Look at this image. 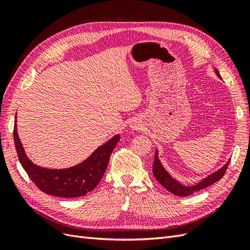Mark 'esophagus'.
Segmentation results:
<instances>
[{
    "label": "esophagus",
    "mask_w": 250,
    "mask_h": 250,
    "mask_svg": "<svg viewBox=\"0 0 250 250\" xmlns=\"http://www.w3.org/2000/svg\"><path fill=\"white\" fill-rule=\"evenodd\" d=\"M131 127L133 128L134 130H135V129H139V125H138V124H133Z\"/></svg>",
    "instance_id": "obj_1"
}]
</instances>
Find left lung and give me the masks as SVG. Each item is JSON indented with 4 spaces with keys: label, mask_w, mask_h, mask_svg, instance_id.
I'll return each instance as SVG.
<instances>
[{
    "label": "left lung",
    "mask_w": 250,
    "mask_h": 250,
    "mask_svg": "<svg viewBox=\"0 0 250 250\" xmlns=\"http://www.w3.org/2000/svg\"><path fill=\"white\" fill-rule=\"evenodd\" d=\"M215 73L218 76V78L221 79L220 74H219L217 69H215ZM229 162H230V160H229V162L226 163L223 167H221L216 172L209 174L208 176L200 180L199 183L195 184L193 186H185L183 184H180L179 181L176 180L174 177H172L171 174L164 168V166L162 165L160 158H158V150L155 149L152 172H153V175L158 183H160L165 188H167L169 192H171L174 195L181 196V197H186V196L191 195L199 190H203V188H206L213 184L217 183L218 180H220L223 177L226 169H228Z\"/></svg>",
    "instance_id": "obj_1"
}]
</instances>
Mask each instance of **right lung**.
<instances>
[{"label": "right lung", "mask_w": 250, "mask_h": 250, "mask_svg": "<svg viewBox=\"0 0 250 250\" xmlns=\"http://www.w3.org/2000/svg\"><path fill=\"white\" fill-rule=\"evenodd\" d=\"M13 138L21 165L40 190L56 197L75 198L93 191L99 184L107 168L112 150L120 140V134L98 147L86 160L65 169L40 167L29 160L18 134L17 117L14 121Z\"/></svg>", "instance_id": "right-lung-1"}]
</instances>
